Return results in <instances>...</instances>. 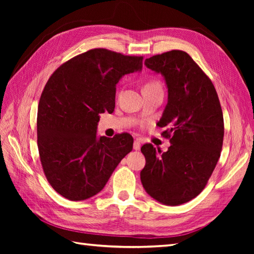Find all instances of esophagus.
Returning a JSON list of instances; mask_svg holds the SVG:
<instances>
[{"instance_id":"obj_1","label":"esophagus","mask_w":254,"mask_h":254,"mask_svg":"<svg viewBox=\"0 0 254 254\" xmlns=\"http://www.w3.org/2000/svg\"><path fill=\"white\" fill-rule=\"evenodd\" d=\"M133 148L135 150H138L139 148H141V143H139V139L136 138L135 141H134V144H133Z\"/></svg>"}]
</instances>
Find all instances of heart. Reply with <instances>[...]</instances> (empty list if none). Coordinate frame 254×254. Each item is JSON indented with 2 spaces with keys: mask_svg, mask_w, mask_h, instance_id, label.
I'll return each mask as SVG.
<instances>
[{
  "mask_svg": "<svg viewBox=\"0 0 254 254\" xmlns=\"http://www.w3.org/2000/svg\"><path fill=\"white\" fill-rule=\"evenodd\" d=\"M145 90H161V86L156 80H152V82H148L144 85L143 91Z\"/></svg>",
  "mask_w": 254,
  "mask_h": 254,
  "instance_id": "heart-1",
  "label": "heart"
}]
</instances>
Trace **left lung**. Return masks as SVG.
<instances>
[{
  "instance_id": "1",
  "label": "left lung",
  "mask_w": 254,
  "mask_h": 254,
  "mask_svg": "<svg viewBox=\"0 0 254 254\" xmlns=\"http://www.w3.org/2000/svg\"><path fill=\"white\" fill-rule=\"evenodd\" d=\"M144 64L161 74L168 89L157 126L167 127L170 147L161 153L143 145L141 181L149 196L177 206L197 196L216 167L224 139L222 107L213 83L187 52H165Z\"/></svg>"
}]
</instances>
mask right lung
Instances as JSON below:
<instances>
[{
	"label": "right lung",
	"instance_id": "right-lung-1",
	"mask_svg": "<svg viewBox=\"0 0 254 254\" xmlns=\"http://www.w3.org/2000/svg\"><path fill=\"white\" fill-rule=\"evenodd\" d=\"M142 57L93 49L64 63L42 91L37 115L38 149L51 187L67 199L84 201L105 188L133 148L127 133L97 135L100 113L116 106V85L141 72Z\"/></svg>",
	"mask_w": 254,
	"mask_h": 254
}]
</instances>
